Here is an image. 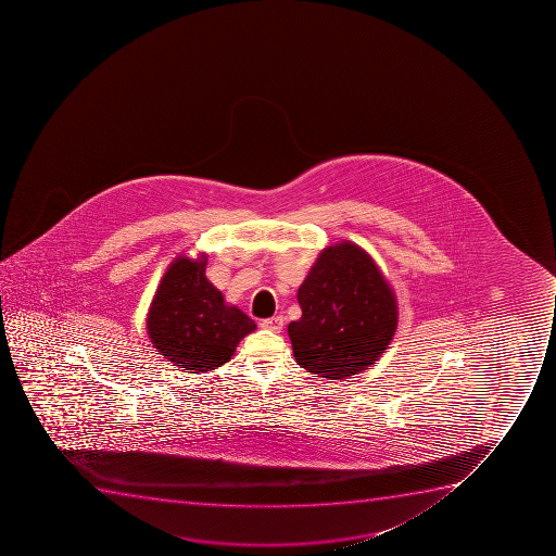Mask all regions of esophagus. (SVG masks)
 <instances>
[{"mask_svg":"<svg viewBox=\"0 0 556 556\" xmlns=\"http://www.w3.org/2000/svg\"><path fill=\"white\" fill-rule=\"evenodd\" d=\"M261 326H263L264 330L275 331V333H279V331L282 330V326H285V319L282 317H271V319H264L263 323H261Z\"/></svg>","mask_w":556,"mask_h":556,"instance_id":"34e87169","label":"esophagus"}]
</instances>
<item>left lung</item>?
<instances>
[{
  "label": "left lung",
  "mask_w": 556,
  "mask_h": 556,
  "mask_svg": "<svg viewBox=\"0 0 556 556\" xmlns=\"http://www.w3.org/2000/svg\"><path fill=\"white\" fill-rule=\"evenodd\" d=\"M301 319L288 325L293 357L323 379L342 380L377 364L399 325L396 295L363 247H326L298 290Z\"/></svg>",
  "instance_id": "1"
}]
</instances>
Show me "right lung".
<instances>
[{"mask_svg": "<svg viewBox=\"0 0 556 556\" xmlns=\"http://www.w3.org/2000/svg\"><path fill=\"white\" fill-rule=\"evenodd\" d=\"M206 253L177 255L166 268L147 314L150 342L187 374L212 371L230 361L257 325L228 304L206 277Z\"/></svg>", "mask_w": 556, "mask_h": 556, "instance_id": "obj_1", "label": "right lung"}]
</instances>
